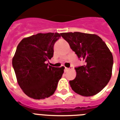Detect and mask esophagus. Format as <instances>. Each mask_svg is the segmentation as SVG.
<instances>
[{
  "label": "esophagus",
  "mask_w": 120,
  "mask_h": 120,
  "mask_svg": "<svg viewBox=\"0 0 120 120\" xmlns=\"http://www.w3.org/2000/svg\"><path fill=\"white\" fill-rule=\"evenodd\" d=\"M69 70H70V69H69V68H67V67H65V72H67L68 71H69Z\"/></svg>",
  "instance_id": "34e87169"
}]
</instances>
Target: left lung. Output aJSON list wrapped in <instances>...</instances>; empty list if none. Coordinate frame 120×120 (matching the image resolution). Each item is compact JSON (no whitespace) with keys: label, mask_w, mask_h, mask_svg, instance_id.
<instances>
[{"label":"left lung","mask_w":120,"mask_h":120,"mask_svg":"<svg viewBox=\"0 0 120 120\" xmlns=\"http://www.w3.org/2000/svg\"><path fill=\"white\" fill-rule=\"evenodd\" d=\"M85 64L76 68V76L69 81L76 94L84 97L96 95L111 78L113 56L109 48L95 34L78 32L60 34Z\"/></svg>","instance_id":"obj_1"}]
</instances>
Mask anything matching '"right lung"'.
Returning <instances> with one entry per match:
<instances>
[{"label": "right lung", "mask_w": 120, "mask_h": 120, "mask_svg": "<svg viewBox=\"0 0 120 120\" xmlns=\"http://www.w3.org/2000/svg\"><path fill=\"white\" fill-rule=\"evenodd\" d=\"M61 34L39 33L20 41L12 64L18 85L26 95L43 99L55 92L65 67L48 66L46 61L53 55V46Z\"/></svg>", "instance_id": "add662e5"}]
</instances>
